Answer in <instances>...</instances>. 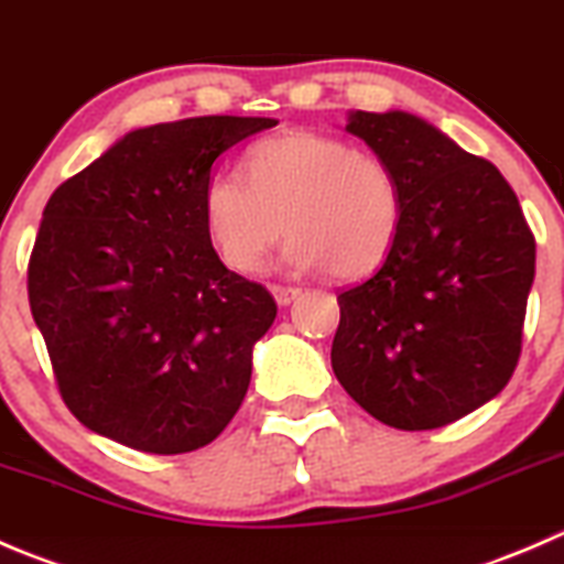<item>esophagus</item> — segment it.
<instances>
[{
    "label": "esophagus",
    "mask_w": 564,
    "mask_h": 564,
    "mask_svg": "<svg viewBox=\"0 0 564 564\" xmlns=\"http://www.w3.org/2000/svg\"><path fill=\"white\" fill-rule=\"evenodd\" d=\"M271 293H274L276 304L288 306L290 301H295V295H299L301 290L299 288H288V284H274V288H271Z\"/></svg>",
    "instance_id": "obj_1"
}]
</instances>
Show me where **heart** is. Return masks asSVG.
Returning <instances> with one entry per match:
<instances>
[{
    "instance_id": "1",
    "label": "heart",
    "mask_w": 564,
    "mask_h": 564,
    "mask_svg": "<svg viewBox=\"0 0 564 564\" xmlns=\"http://www.w3.org/2000/svg\"><path fill=\"white\" fill-rule=\"evenodd\" d=\"M203 225L221 263L254 274L282 232L293 269L361 280L381 269L403 225V186L387 159L315 131H288L249 148L243 175L214 172Z\"/></svg>"
}]
</instances>
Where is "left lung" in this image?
<instances>
[{
  "instance_id": "left-lung-1",
  "label": "left lung",
  "mask_w": 564,
  "mask_h": 564,
  "mask_svg": "<svg viewBox=\"0 0 564 564\" xmlns=\"http://www.w3.org/2000/svg\"><path fill=\"white\" fill-rule=\"evenodd\" d=\"M345 128L398 172L403 225L381 269L337 295L334 376L383 425L444 427L512 378L534 236L501 172L431 122L354 111Z\"/></svg>"
}]
</instances>
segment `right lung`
Listing matches in <instances>:
<instances>
[{"label":"right lung","mask_w":564,"mask_h":564,"mask_svg":"<svg viewBox=\"0 0 564 564\" xmlns=\"http://www.w3.org/2000/svg\"><path fill=\"white\" fill-rule=\"evenodd\" d=\"M271 117L137 128L43 208L26 269L57 389L93 433L153 455L214 442L252 378L276 301L214 252L203 186Z\"/></svg>","instance_id":"1"}]
</instances>
